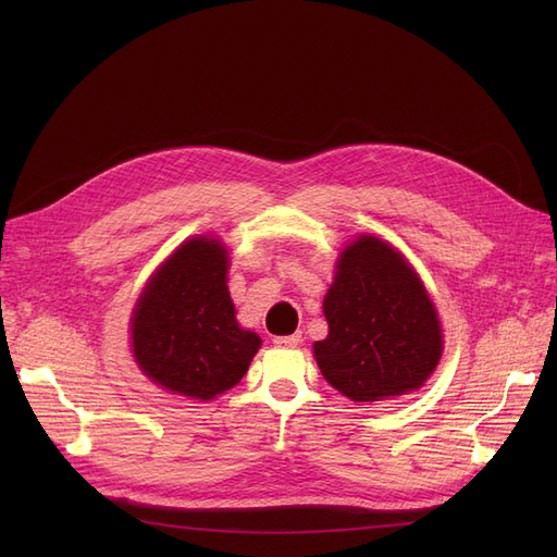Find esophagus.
<instances>
[{
  "label": "esophagus",
  "instance_id": "esophagus-1",
  "mask_svg": "<svg viewBox=\"0 0 557 557\" xmlns=\"http://www.w3.org/2000/svg\"><path fill=\"white\" fill-rule=\"evenodd\" d=\"M300 336H277V338H273V343L277 345V347H298L300 345Z\"/></svg>",
  "mask_w": 557,
  "mask_h": 557
}]
</instances>
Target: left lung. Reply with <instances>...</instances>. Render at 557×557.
Wrapping results in <instances>:
<instances>
[{
    "label": "left lung",
    "instance_id": "obj_1",
    "mask_svg": "<svg viewBox=\"0 0 557 557\" xmlns=\"http://www.w3.org/2000/svg\"><path fill=\"white\" fill-rule=\"evenodd\" d=\"M323 311L330 334L313 343L315 363L355 401L418 391L443 357L441 320L422 280L372 234L341 252Z\"/></svg>",
    "mask_w": 557,
    "mask_h": 557
}]
</instances>
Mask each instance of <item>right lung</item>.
Listing matches in <instances>:
<instances>
[{
	"label": "right lung",
	"mask_w": 557,
	"mask_h": 557,
	"mask_svg": "<svg viewBox=\"0 0 557 557\" xmlns=\"http://www.w3.org/2000/svg\"><path fill=\"white\" fill-rule=\"evenodd\" d=\"M227 261L219 239L194 237L175 248L135 305L133 357L164 391L214 399L242 382L257 355L261 338L234 318Z\"/></svg>",
	"instance_id": "add662e5"
}]
</instances>
